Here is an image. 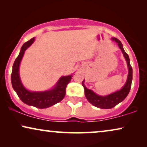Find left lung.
<instances>
[{
	"instance_id": "8db88e82",
	"label": "left lung",
	"mask_w": 147,
	"mask_h": 147,
	"mask_svg": "<svg viewBox=\"0 0 147 147\" xmlns=\"http://www.w3.org/2000/svg\"><path fill=\"white\" fill-rule=\"evenodd\" d=\"M112 40L117 43L118 46L119 47L120 50H121L122 53H123L124 57L125 58L126 63H127L128 74L127 80H126V83L123 87L120 90H118V91L114 92L113 93L108 94V95L100 96L96 94L95 92H94V91H92V90L88 89V88L86 87L85 84H84L85 80L82 82V86H84L86 98H87V100L92 105L97 108H102V109H110V108H112L117 105V104L123 101L126 98V96H128V93H129L130 88H131L132 80V69L131 65H130V59L128 54L124 51L123 45H122L120 41L115 37H112Z\"/></svg>"
}]
</instances>
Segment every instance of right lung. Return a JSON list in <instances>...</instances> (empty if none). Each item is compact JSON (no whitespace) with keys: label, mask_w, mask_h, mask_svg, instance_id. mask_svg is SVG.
<instances>
[{"label":"right lung","mask_w":147,"mask_h":147,"mask_svg":"<svg viewBox=\"0 0 147 147\" xmlns=\"http://www.w3.org/2000/svg\"><path fill=\"white\" fill-rule=\"evenodd\" d=\"M35 41V37L26 42L21 47L18 57L13 65L11 74V83L13 88L20 99L29 106L43 109L55 105L61 102L65 95V88L71 81L72 75L62 76L58 80L55 86L45 91H29L22 84L19 76V67L25 51Z\"/></svg>","instance_id":"1"}]
</instances>
